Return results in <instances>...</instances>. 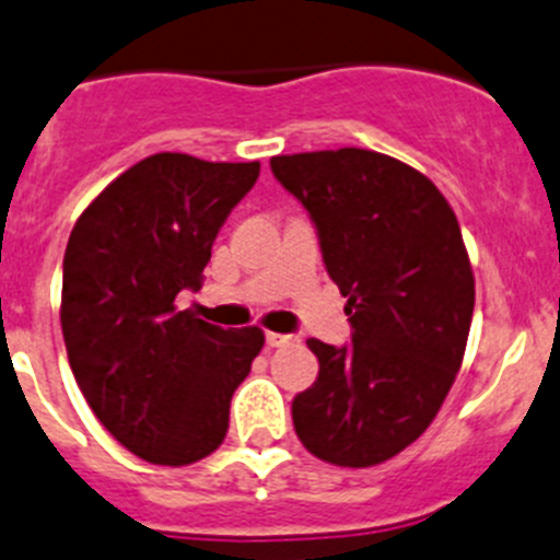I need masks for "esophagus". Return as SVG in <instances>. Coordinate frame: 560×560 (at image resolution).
Wrapping results in <instances>:
<instances>
[{
  "instance_id": "34e87169",
  "label": "esophagus",
  "mask_w": 560,
  "mask_h": 560,
  "mask_svg": "<svg viewBox=\"0 0 560 560\" xmlns=\"http://www.w3.org/2000/svg\"><path fill=\"white\" fill-rule=\"evenodd\" d=\"M265 342H268V348H284V345H292V337H290V334L268 331V334H265Z\"/></svg>"
}]
</instances>
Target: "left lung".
Masks as SVG:
<instances>
[{
  "label": "left lung",
  "mask_w": 560,
  "mask_h": 560,
  "mask_svg": "<svg viewBox=\"0 0 560 560\" xmlns=\"http://www.w3.org/2000/svg\"><path fill=\"white\" fill-rule=\"evenodd\" d=\"M304 203L339 287L351 345L306 339L317 381L292 400L312 456L373 467L433 422L462 368L475 279L451 203L428 176L368 149L270 160Z\"/></svg>",
  "instance_id": "left-lung-1"
}]
</instances>
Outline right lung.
<instances>
[{
    "instance_id": "add662e5",
    "label": "right lung",
    "mask_w": 560,
    "mask_h": 560,
    "mask_svg": "<svg viewBox=\"0 0 560 560\" xmlns=\"http://www.w3.org/2000/svg\"><path fill=\"white\" fill-rule=\"evenodd\" d=\"M259 162L151 154L109 182L62 259V339L88 406L129 453L185 467L218 451L229 404L262 351V328L179 310Z\"/></svg>"
}]
</instances>
